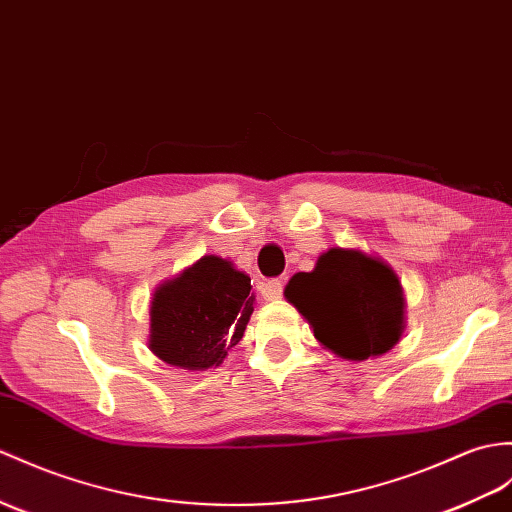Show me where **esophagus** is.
<instances>
[{
	"label": "esophagus",
	"instance_id": "esophagus-1",
	"mask_svg": "<svg viewBox=\"0 0 512 512\" xmlns=\"http://www.w3.org/2000/svg\"><path fill=\"white\" fill-rule=\"evenodd\" d=\"M259 292H261V299L264 301H279L281 294H283V283L279 279H272L259 285Z\"/></svg>",
	"mask_w": 512,
	"mask_h": 512
}]
</instances>
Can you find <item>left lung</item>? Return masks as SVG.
Segmentation results:
<instances>
[{
    "instance_id": "1",
    "label": "left lung",
    "mask_w": 512,
    "mask_h": 512,
    "mask_svg": "<svg viewBox=\"0 0 512 512\" xmlns=\"http://www.w3.org/2000/svg\"><path fill=\"white\" fill-rule=\"evenodd\" d=\"M283 294L316 340L349 362L388 353L406 329V296L397 272L360 248H329L312 272H296Z\"/></svg>"
}]
</instances>
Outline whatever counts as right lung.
I'll return each mask as SVG.
<instances>
[{
    "instance_id": "add662e5",
    "label": "right lung",
    "mask_w": 512,
    "mask_h": 512,
    "mask_svg": "<svg viewBox=\"0 0 512 512\" xmlns=\"http://www.w3.org/2000/svg\"><path fill=\"white\" fill-rule=\"evenodd\" d=\"M251 277L233 261L205 255L163 281L150 301L148 347L185 371L220 366L242 340L255 294Z\"/></svg>"
}]
</instances>
